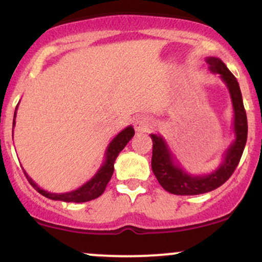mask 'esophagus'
Returning a JSON list of instances; mask_svg holds the SVG:
<instances>
[{
	"mask_svg": "<svg viewBox=\"0 0 262 262\" xmlns=\"http://www.w3.org/2000/svg\"><path fill=\"white\" fill-rule=\"evenodd\" d=\"M152 119L150 118L149 116H145V114H140L135 118L134 121V128L138 133H145V132H149L150 128H151Z\"/></svg>",
	"mask_w": 262,
	"mask_h": 262,
	"instance_id": "esophagus-1",
	"label": "esophagus"
}]
</instances>
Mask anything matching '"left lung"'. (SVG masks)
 I'll list each match as a JSON object with an SVG mask.
<instances>
[{
  "instance_id": "8db88e82",
  "label": "left lung",
  "mask_w": 262,
  "mask_h": 262,
  "mask_svg": "<svg viewBox=\"0 0 262 262\" xmlns=\"http://www.w3.org/2000/svg\"><path fill=\"white\" fill-rule=\"evenodd\" d=\"M206 62L208 64L209 70L218 74L229 90L234 111L233 129L235 139L224 151L222 164L217 170L207 175H191L177 162L164 138L161 135L150 134L152 140V172L162 188L172 194H202L223 185L236 169L248 139V119L237 80L219 58L208 56L206 58Z\"/></svg>"
}]
</instances>
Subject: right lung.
Returning <instances> with one entry per match:
<instances>
[{
    "label": "right lung",
    "mask_w": 262,
    "mask_h": 262,
    "mask_svg": "<svg viewBox=\"0 0 262 262\" xmlns=\"http://www.w3.org/2000/svg\"><path fill=\"white\" fill-rule=\"evenodd\" d=\"M18 107V106H17ZM17 110V108H16ZM16 124V112H14V119H13V127H12V137H13V128ZM134 137V128L132 125L124 128L121 133H118L111 141L110 145L107 146L106 154H104V162L100 167V170L96 172V175L92 177L90 181H87L85 185L74 191L65 192V193H54V192H48L45 189L40 188L33 180L27 175L25 171V175L28 180L29 183L34 187L40 194L44 197L50 198L54 201H62V202H74V203H82L89 202V201L95 200V198L100 197L106 189L107 183L110 182L111 177L113 175L114 171V161H116L117 156L119 152L124 149V146L129 143V140Z\"/></svg>",
    "instance_id": "obj_1"
}]
</instances>
